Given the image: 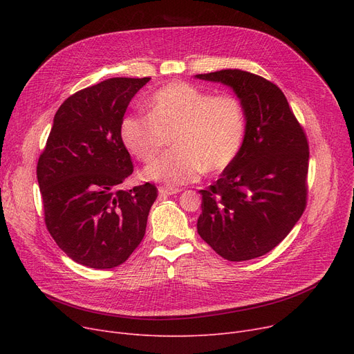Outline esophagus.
Wrapping results in <instances>:
<instances>
[{
	"label": "esophagus",
	"instance_id": "34e87169",
	"mask_svg": "<svg viewBox=\"0 0 354 354\" xmlns=\"http://www.w3.org/2000/svg\"><path fill=\"white\" fill-rule=\"evenodd\" d=\"M178 192H180V189H178V188H167V187H160V188H159V194L163 195V196L175 195V194H178Z\"/></svg>",
	"mask_w": 354,
	"mask_h": 354
}]
</instances>
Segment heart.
<instances>
[{"mask_svg": "<svg viewBox=\"0 0 354 354\" xmlns=\"http://www.w3.org/2000/svg\"><path fill=\"white\" fill-rule=\"evenodd\" d=\"M147 115H129L120 136L130 153L151 162L169 138L174 152L152 162L146 179L169 188L199 179L202 172H219L238 156L247 133L245 106L235 95H214L189 83L159 88L147 102Z\"/></svg>", "mask_w": 354, "mask_h": 354, "instance_id": "heart-1", "label": "heart"}]
</instances>
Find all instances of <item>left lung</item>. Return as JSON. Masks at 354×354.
I'll list each match as a JSON object with an SVG mask.
<instances>
[{
  "label": "left lung",
  "mask_w": 354,
  "mask_h": 354,
  "mask_svg": "<svg viewBox=\"0 0 354 354\" xmlns=\"http://www.w3.org/2000/svg\"><path fill=\"white\" fill-rule=\"evenodd\" d=\"M196 79L230 86L247 111V133L235 160L202 189L198 234L228 261L275 248L306 209L308 142L280 87L228 68Z\"/></svg>",
  "instance_id": "1"
}]
</instances>
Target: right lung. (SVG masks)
<instances>
[{
  "label": "right lung",
  "mask_w": 354,
  "mask_h": 354,
  "mask_svg": "<svg viewBox=\"0 0 354 354\" xmlns=\"http://www.w3.org/2000/svg\"><path fill=\"white\" fill-rule=\"evenodd\" d=\"M149 80L113 77L74 93L55 113L37 163L47 230L84 267L123 264L145 236L158 189L149 182L120 189L133 172L120 126Z\"/></svg>",
  "instance_id": "right-lung-1"
}]
</instances>
